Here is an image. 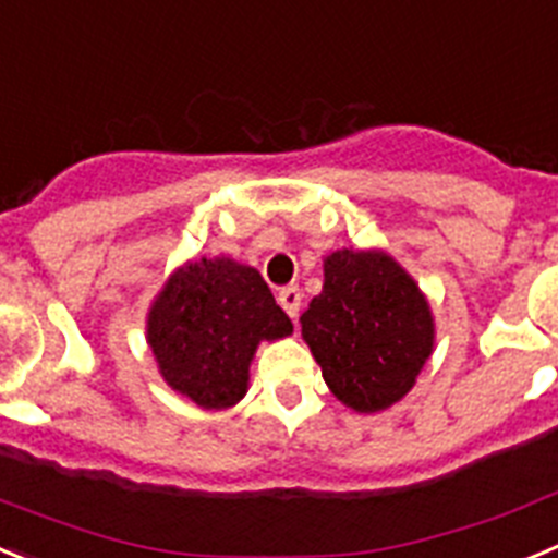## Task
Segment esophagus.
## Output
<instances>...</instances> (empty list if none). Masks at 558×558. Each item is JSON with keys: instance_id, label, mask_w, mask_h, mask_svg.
Wrapping results in <instances>:
<instances>
[{"instance_id": "1", "label": "esophagus", "mask_w": 558, "mask_h": 558, "mask_svg": "<svg viewBox=\"0 0 558 558\" xmlns=\"http://www.w3.org/2000/svg\"><path fill=\"white\" fill-rule=\"evenodd\" d=\"M278 303L280 308L294 319V316L300 314V305H303V291H300L298 286H286V289L278 291Z\"/></svg>"}]
</instances>
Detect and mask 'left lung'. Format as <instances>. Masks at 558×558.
Masks as SVG:
<instances>
[{
	"label": "left lung",
	"instance_id": "left-lung-1",
	"mask_svg": "<svg viewBox=\"0 0 558 558\" xmlns=\"http://www.w3.org/2000/svg\"><path fill=\"white\" fill-rule=\"evenodd\" d=\"M300 325L328 389L361 414L405 398L434 350L428 300L380 250L330 253Z\"/></svg>",
	"mask_w": 558,
	"mask_h": 558
}]
</instances>
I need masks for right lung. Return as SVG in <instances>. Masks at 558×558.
<instances>
[{"label": "right lung", "instance_id": "right-lung-1", "mask_svg": "<svg viewBox=\"0 0 558 558\" xmlns=\"http://www.w3.org/2000/svg\"><path fill=\"white\" fill-rule=\"evenodd\" d=\"M289 333L291 319L258 269L225 255L183 264L147 316V341L163 380L210 411L239 403L255 348Z\"/></svg>", "mask_w": 558, "mask_h": 558}]
</instances>
